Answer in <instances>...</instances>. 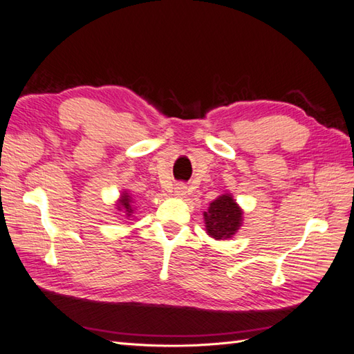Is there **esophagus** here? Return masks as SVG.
Segmentation results:
<instances>
[{
    "label": "esophagus",
    "instance_id": "1",
    "mask_svg": "<svg viewBox=\"0 0 354 354\" xmlns=\"http://www.w3.org/2000/svg\"><path fill=\"white\" fill-rule=\"evenodd\" d=\"M186 192H187V191H186V186H185L183 183L176 185V187H174V195H176V197L182 198V197H185Z\"/></svg>",
    "mask_w": 354,
    "mask_h": 354
}]
</instances>
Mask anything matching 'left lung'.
I'll return each instance as SVG.
<instances>
[{
    "instance_id": "1",
    "label": "left lung",
    "mask_w": 354,
    "mask_h": 354,
    "mask_svg": "<svg viewBox=\"0 0 354 354\" xmlns=\"http://www.w3.org/2000/svg\"><path fill=\"white\" fill-rule=\"evenodd\" d=\"M243 212L230 194H224L210 203L204 212V224L209 236L214 239H229L242 225Z\"/></svg>"
}]
</instances>
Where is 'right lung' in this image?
Listing matches in <instances>:
<instances>
[{"mask_svg":"<svg viewBox=\"0 0 354 354\" xmlns=\"http://www.w3.org/2000/svg\"><path fill=\"white\" fill-rule=\"evenodd\" d=\"M131 203H133V198L130 197L129 192H124L121 195V198L118 200V203H116V209L121 210L122 214H125V216H131L133 215Z\"/></svg>","mask_w":354,"mask_h":354,"instance_id":"obj_1","label":"right lung"}]
</instances>
